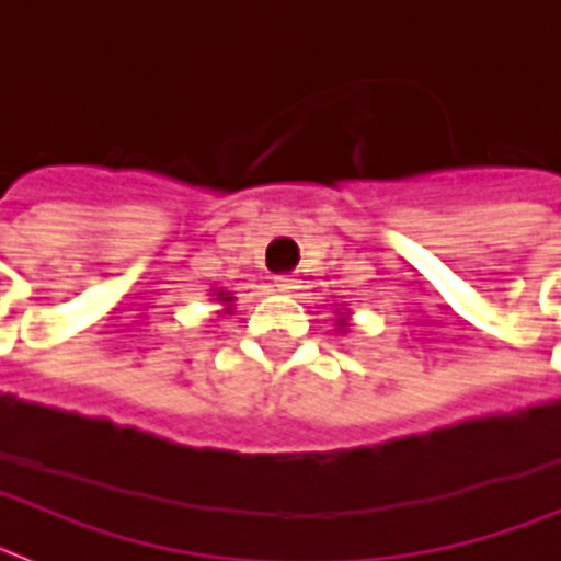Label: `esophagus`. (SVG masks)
I'll return each mask as SVG.
<instances>
[{"label": "esophagus", "mask_w": 561, "mask_h": 561, "mask_svg": "<svg viewBox=\"0 0 561 561\" xmlns=\"http://www.w3.org/2000/svg\"><path fill=\"white\" fill-rule=\"evenodd\" d=\"M275 286L280 291H291V289H297V280L291 275H277L275 277Z\"/></svg>", "instance_id": "esophagus-1"}]
</instances>
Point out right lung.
I'll list each match as a JSON object with an SVG mask.
<instances>
[{"instance_id": "add662e5", "label": "right lung", "mask_w": 561, "mask_h": 561, "mask_svg": "<svg viewBox=\"0 0 561 561\" xmlns=\"http://www.w3.org/2000/svg\"><path fill=\"white\" fill-rule=\"evenodd\" d=\"M216 295H219V297H216V300H221V304H225V306H230V304H232L230 291H216Z\"/></svg>"}]
</instances>
